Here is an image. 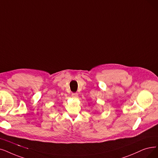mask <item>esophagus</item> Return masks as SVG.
<instances>
[{
    "label": "esophagus",
    "mask_w": 158,
    "mask_h": 158,
    "mask_svg": "<svg viewBox=\"0 0 158 158\" xmlns=\"http://www.w3.org/2000/svg\"><path fill=\"white\" fill-rule=\"evenodd\" d=\"M71 96L73 98H77L78 97V93H73Z\"/></svg>",
    "instance_id": "1"
}]
</instances>
